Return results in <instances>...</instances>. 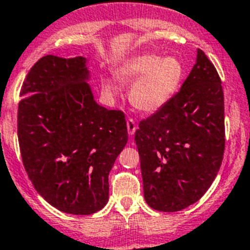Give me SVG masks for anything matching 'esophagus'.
I'll return each instance as SVG.
<instances>
[{"mask_svg": "<svg viewBox=\"0 0 250 250\" xmlns=\"http://www.w3.org/2000/svg\"><path fill=\"white\" fill-rule=\"evenodd\" d=\"M127 129H128V134H129V136L134 134V132H136L137 125H136V122H134L133 118H128L127 120Z\"/></svg>", "mask_w": 250, "mask_h": 250, "instance_id": "obj_1", "label": "esophagus"}]
</instances>
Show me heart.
I'll return each instance as SVG.
<instances>
[{"label":"heart","mask_w":250,"mask_h":250,"mask_svg":"<svg viewBox=\"0 0 250 250\" xmlns=\"http://www.w3.org/2000/svg\"><path fill=\"white\" fill-rule=\"evenodd\" d=\"M116 76L122 82L136 80L129 91L130 102L139 111L153 113L167 104L178 91L184 67L175 57L143 55L125 61L118 67ZM102 89L107 96H114L118 84L111 78L103 77Z\"/></svg>","instance_id":"b5f03b06"}]
</instances>
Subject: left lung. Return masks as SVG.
Masks as SVG:
<instances>
[{
    "label": "left lung",
    "instance_id": "1",
    "mask_svg": "<svg viewBox=\"0 0 250 250\" xmlns=\"http://www.w3.org/2000/svg\"><path fill=\"white\" fill-rule=\"evenodd\" d=\"M134 141L150 208L178 212L212 186L226 146L224 94L217 69L202 49L179 92L139 122Z\"/></svg>",
    "mask_w": 250,
    "mask_h": 250
}]
</instances>
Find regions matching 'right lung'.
I'll use <instances>...</instances> for the list:
<instances>
[{
  "label": "right lung",
  "mask_w": 250,
  "mask_h": 250,
  "mask_svg": "<svg viewBox=\"0 0 250 250\" xmlns=\"http://www.w3.org/2000/svg\"><path fill=\"white\" fill-rule=\"evenodd\" d=\"M86 58L48 55L27 73L17 133L33 187L61 212L87 215L108 201V174L128 141L122 111L97 104Z\"/></svg>",
  "instance_id": "obj_1"
}]
</instances>
